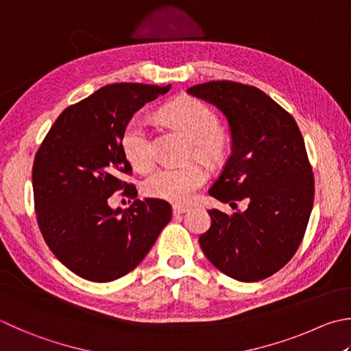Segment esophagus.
<instances>
[{
	"mask_svg": "<svg viewBox=\"0 0 351 351\" xmlns=\"http://www.w3.org/2000/svg\"><path fill=\"white\" fill-rule=\"evenodd\" d=\"M189 206H181V204H175L173 206V213L175 215H182V213H186V212H189Z\"/></svg>",
	"mask_w": 351,
	"mask_h": 351,
	"instance_id": "obj_1",
	"label": "esophagus"
}]
</instances>
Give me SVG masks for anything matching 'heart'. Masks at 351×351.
Returning <instances> with one entry per match:
<instances>
[{"instance_id": "b5f03b06", "label": "heart", "mask_w": 351, "mask_h": 351, "mask_svg": "<svg viewBox=\"0 0 351 351\" xmlns=\"http://www.w3.org/2000/svg\"><path fill=\"white\" fill-rule=\"evenodd\" d=\"M164 114L193 139L195 152L206 159H218L227 147V138L218 129V119L212 109L199 99L182 97L164 107ZM123 149L130 164L139 171H149L155 164V147L149 123L135 117L127 124ZM207 181V171L201 164L164 165L144 182V192L152 197L187 202Z\"/></svg>"}]
</instances>
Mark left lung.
I'll use <instances>...</instances> for the list:
<instances>
[{
    "label": "left lung",
    "mask_w": 351,
    "mask_h": 351,
    "mask_svg": "<svg viewBox=\"0 0 351 351\" xmlns=\"http://www.w3.org/2000/svg\"><path fill=\"white\" fill-rule=\"evenodd\" d=\"M187 93L218 107L230 127L232 154L208 193L233 208L247 202L232 215L208 210L201 248L224 275L261 281L293 258L308 224L315 181L304 138L291 114L253 86L208 81Z\"/></svg>",
    "instance_id": "1"
}]
</instances>
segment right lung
Returning <instances> with one entry per match:
<instances>
[{
    "instance_id": "1",
    "label": "right lung",
    "mask_w": 351,
    "mask_h": 351,
    "mask_svg": "<svg viewBox=\"0 0 351 351\" xmlns=\"http://www.w3.org/2000/svg\"><path fill=\"white\" fill-rule=\"evenodd\" d=\"M170 86L121 82L101 87L67 107L50 127L36 152L32 182L35 212L50 250L75 275L110 282L127 275L145 258L171 219L169 202L135 199L129 208H112L109 197H135L123 135L145 103Z\"/></svg>"
}]
</instances>
